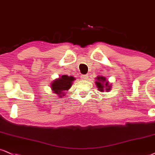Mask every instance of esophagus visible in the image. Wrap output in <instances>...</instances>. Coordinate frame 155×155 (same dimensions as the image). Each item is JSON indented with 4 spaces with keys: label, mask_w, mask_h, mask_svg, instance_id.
<instances>
[{
    "label": "esophagus",
    "mask_w": 155,
    "mask_h": 155,
    "mask_svg": "<svg viewBox=\"0 0 155 155\" xmlns=\"http://www.w3.org/2000/svg\"><path fill=\"white\" fill-rule=\"evenodd\" d=\"M81 78V80H83V81H85V80H87V78H88V75H87V74H82Z\"/></svg>",
    "instance_id": "obj_1"
}]
</instances>
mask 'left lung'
<instances>
[{"instance_id":"obj_1","label":"left lung","mask_w":155,"mask_h":155,"mask_svg":"<svg viewBox=\"0 0 155 155\" xmlns=\"http://www.w3.org/2000/svg\"><path fill=\"white\" fill-rule=\"evenodd\" d=\"M96 80L97 81L95 83L96 86L98 87L99 91L102 92V91H104V90H106V91H110L111 86L109 85L108 81H106V78L103 77V76H98L96 78Z\"/></svg>"}]
</instances>
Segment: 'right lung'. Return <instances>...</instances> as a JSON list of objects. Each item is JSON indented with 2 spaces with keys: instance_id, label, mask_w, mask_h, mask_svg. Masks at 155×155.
Masks as SVG:
<instances>
[{
  "instance_id": "add662e5",
  "label": "right lung",
  "mask_w": 155,
  "mask_h": 155,
  "mask_svg": "<svg viewBox=\"0 0 155 155\" xmlns=\"http://www.w3.org/2000/svg\"><path fill=\"white\" fill-rule=\"evenodd\" d=\"M74 80L75 78L72 76L62 75L51 83V88L54 93L58 95L60 98H62V96L65 95L64 91L70 88L72 82Z\"/></svg>"
}]
</instances>
